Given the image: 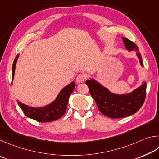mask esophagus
Returning <instances> with one entry per match:
<instances>
[{"label": "esophagus", "mask_w": 159, "mask_h": 159, "mask_svg": "<svg viewBox=\"0 0 159 159\" xmlns=\"http://www.w3.org/2000/svg\"><path fill=\"white\" fill-rule=\"evenodd\" d=\"M86 79V76L84 74H79L76 77V81L79 83L83 82Z\"/></svg>", "instance_id": "obj_1"}]
</instances>
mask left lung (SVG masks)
<instances>
[{
	"label": "left lung",
	"mask_w": 159,
	"mask_h": 159,
	"mask_svg": "<svg viewBox=\"0 0 159 159\" xmlns=\"http://www.w3.org/2000/svg\"><path fill=\"white\" fill-rule=\"evenodd\" d=\"M122 40L127 50L138 52L137 57L141 66L143 67V59L140 53L138 52V46L126 38H122ZM86 84L88 86L100 112L112 119L126 117L137 112L143 106L146 96L147 84L144 81L140 87L132 92L121 95L110 92L107 88L91 78L86 81Z\"/></svg>",
	"instance_id": "1"
}]
</instances>
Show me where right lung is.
Here are the masks:
<instances>
[{
	"label": "right lung",
	"mask_w": 159,
	"mask_h": 159,
	"mask_svg": "<svg viewBox=\"0 0 159 159\" xmlns=\"http://www.w3.org/2000/svg\"><path fill=\"white\" fill-rule=\"evenodd\" d=\"M19 55L16 56L14 60L12 65V78H14L15 71V66ZM75 87V82L67 85L62 89L58 93L55 101L52 103L42 107H32L21 103L17 101L19 107L23 111L24 115L29 118L33 119L39 122H50L60 119L65 114L70 96Z\"/></svg>",
	"instance_id": "right-lung-1"
}]
</instances>
